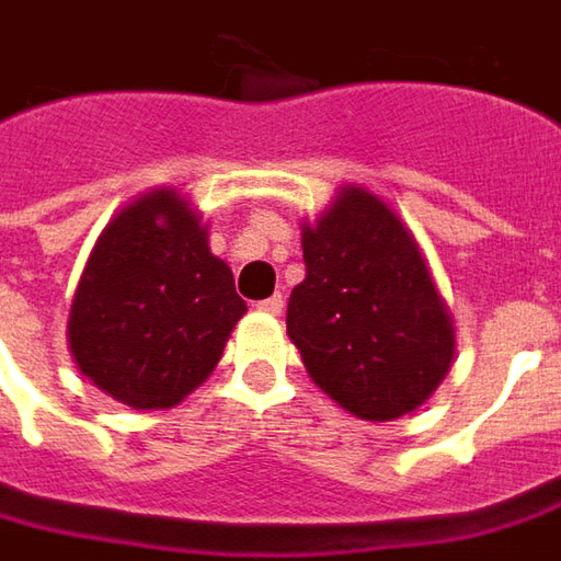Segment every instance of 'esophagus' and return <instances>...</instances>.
Here are the masks:
<instances>
[{"label":"esophagus","mask_w":561,"mask_h":561,"mask_svg":"<svg viewBox=\"0 0 561 561\" xmlns=\"http://www.w3.org/2000/svg\"><path fill=\"white\" fill-rule=\"evenodd\" d=\"M259 311H265V314H280V311H284V296L274 293L268 299H262V302H259Z\"/></svg>","instance_id":"1"}]
</instances>
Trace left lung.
Returning a JSON list of instances; mask_svg holds the SVG:
<instances>
[{
  "label": "left lung",
  "instance_id": "left-lung-1",
  "mask_svg": "<svg viewBox=\"0 0 561 561\" xmlns=\"http://www.w3.org/2000/svg\"><path fill=\"white\" fill-rule=\"evenodd\" d=\"M305 280L289 293L287 332L305 369L366 421L419 409L451 363V323L415 238L363 188L305 226Z\"/></svg>",
  "mask_w": 561,
  "mask_h": 561
}]
</instances>
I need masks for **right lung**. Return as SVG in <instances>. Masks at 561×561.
<instances>
[{
  "label": "right lung",
  "instance_id": "add662e5",
  "mask_svg": "<svg viewBox=\"0 0 561 561\" xmlns=\"http://www.w3.org/2000/svg\"><path fill=\"white\" fill-rule=\"evenodd\" d=\"M243 311L198 216L164 188L100 234L69 314V347L118 403L168 409L210 376Z\"/></svg>",
  "mask_w": 561,
  "mask_h": 561
}]
</instances>
